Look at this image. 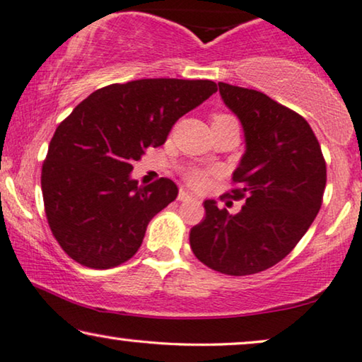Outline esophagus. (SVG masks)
Masks as SVG:
<instances>
[{"label": "esophagus", "instance_id": "esophagus-1", "mask_svg": "<svg viewBox=\"0 0 362 362\" xmlns=\"http://www.w3.org/2000/svg\"><path fill=\"white\" fill-rule=\"evenodd\" d=\"M197 198L192 195L190 192H187V190H183V188H180V192H179V202H195Z\"/></svg>", "mask_w": 362, "mask_h": 362}]
</instances>
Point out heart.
<instances>
[{
	"mask_svg": "<svg viewBox=\"0 0 362 362\" xmlns=\"http://www.w3.org/2000/svg\"><path fill=\"white\" fill-rule=\"evenodd\" d=\"M225 116H230V115H225V113H216L213 116V119H218V118H225ZM185 180L188 185L195 187V188H202L205 187L208 183V172L206 170H202V169H190L187 172L185 175Z\"/></svg>",
	"mask_w": 362,
	"mask_h": 362,
	"instance_id": "obj_1",
	"label": "heart"
}]
</instances>
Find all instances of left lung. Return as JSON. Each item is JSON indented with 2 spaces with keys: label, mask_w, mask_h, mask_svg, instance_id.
I'll list each match as a JSON object with an SVG mask.
<instances>
[{
  "label": "left lung",
  "mask_w": 362,
  "mask_h": 362,
  "mask_svg": "<svg viewBox=\"0 0 362 362\" xmlns=\"http://www.w3.org/2000/svg\"><path fill=\"white\" fill-rule=\"evenodd\" d=\"M218 86L246 137L233 174L236 187L225 193L244 205L230 215L206 200L205 218L190 230V247L213 271L251 276L281 262L317 218L327 162L303 116L257 90L223 81Z\"/></svg>",
  "instance_id": "1"
}]
</instances>
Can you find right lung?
Returning <instances> with one entry per match:
<instances>
[{
	"mask_svg": "<svg viewBox=\"0 0 362 362\" xmlns=\"http://www.w3.org/2000/svg\"><path fill=\"white\" fill-rule=\"evenodd\" d=\"M211 80L144 78L96 90L55 129L40 187L60 247L90 269L116 267L141 247L146 228L174 202L170 179L137 185L129 174L177 119L215 93Z\"/></svg>",
	"mask_w": 362,
	"mask_h": 362,
	"instance_id": "right-lung-1",
	"label": "right lung"
}]
</instances>
